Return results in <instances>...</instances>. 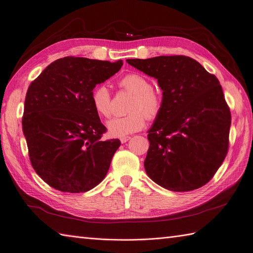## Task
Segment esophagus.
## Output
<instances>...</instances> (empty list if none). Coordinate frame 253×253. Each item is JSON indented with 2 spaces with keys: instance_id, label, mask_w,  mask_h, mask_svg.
Listing matches in <instances>:
<instances>
[{
  "instance_id": "obj_1",
  "label": "esophagus",
  "mask_w": 253,
  "mask_h": 253,
  "mask_svg": "<svg viewBox=\"0 0 253 253\" xmlns=\"http://www.w3.org/2000/svg\"><path fill=\"white\" fill-rule=\"evenodd\" d=\"M129 139H131V137H129V136H124V137H120V141H121V143H126V142H127Z\"/></svg>"
}]
</instances>
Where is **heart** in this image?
Here are the masks:
<instances>
[{
    "label": "heart",
    "instance_id": "heart-1",
    "mask_svg": "<svg viewBox=\"0 0 253 253\" xmlns=\"http://www.w3.org/2000/svg\"><path fill=\"white\" fill-rule=\"evenodd\" d=\"M119 85L133 94L128 111L124 117H114L108 121L109 134L114 137H124L141 129L145 124V117L155 119L162 112L163 98L153 90L151 82L139 74H127L119 81ZM91 103L97 114L102 117L111 115V95L103 85L97 86L91 94Z\"/></svg>",
    "mask_w": 253,
    "mask_h": 253
}]
</instances>
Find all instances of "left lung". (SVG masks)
Segmentation results:
<instances>
[{
    "label": "left lung",
    "mask_w": 253,
    "mask_h": 253,
    "mask_svg": "<svg viewBox=\"0 0 253 253\" xmlns=\"http://www.w3.org/2000/svg\"><path fill=\"white\" fill-rule=\"evenodd\" d=\"M155 78L163 109L148 131L144 169L157 185L176 192L203 187L228 152L231 114L218 79L186 56L127 59Z\"/></svg>",
    "instance_id": "8db88e82"
}]
</instances>
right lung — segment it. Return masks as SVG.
<instances>
[{"instance_id": "add662e5", "label": "right lung", "mask_w": 253, "mask_h": 253, "mask_svg": "<svg viewBox=\"0 0 253 253\" xmlns=\"http://www.w3.org/2000/svg\"><path fill=\"white\" fill-rule=\"evenodd\" d=\"M122 61L65 57L53 61L28 87L22 127L37 174L61 192H86L108 173L118 139L106 131L91 94L116 74Z\"/></svg>"}]
</instances>
